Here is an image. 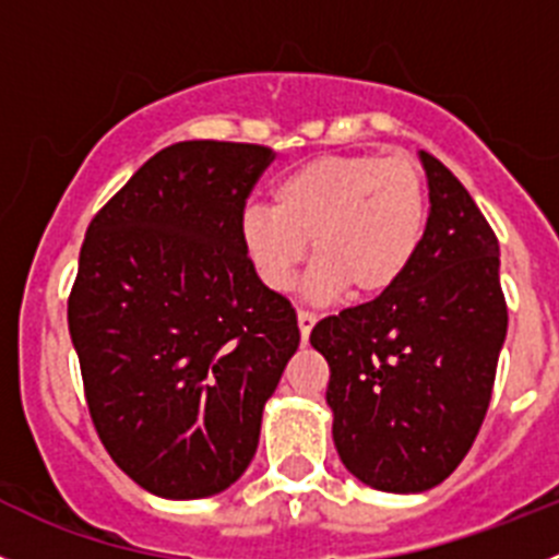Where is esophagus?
I'll return each mask as SVG.
<instances>
[{
	"mask_svg": "<svg viewBox=\"0 0 559 559\" xmlns=\"http://www.w3.org/2000/svg\"><path fill=\"white\" fill-rule=\"evenodd\" d=\"M314 322H317L314 311H309V309L297 311V325H300V336H304V342H309L311 328H314Z\"/></svg>",
	"mask_w": 559,
	"mask_h": 559,
	"instance_id": "esophagus-1",
	"label": "esophagus"
}]
</instances>
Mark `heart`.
I'll return each instance as SVG.
<instances>
[{
	"label": "heart",
	"mask_w": 559,
	"mask_h": 559,
	"mask_svg": "<svg viewBox=\"0 0 559 559\" xmlns=\"http://www.w3.org/2000/svg\"><path fill=\"white\" fill-rule=\"evenodd\" d=\"M425 226V179L408 154L325 156L284 176L273 209H245L242 245L273 292L295 286L311 242L314 295H383L414 264Z\"/></svg>",
	"instance_id": "obj_1"
}]
</instances>
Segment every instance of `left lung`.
I'll return each instance as SVG.
<instances>
[{
    "label": "left lung",
    "mask_w": 559,
    "mask_h": 559,
    "mask_svg": "<svg viewBox=\"0 0 559 559\" xmlns=\"http://www.w3.org/2000/svg\"><path fill=\"white\" fill-rule=\"evenodd\" d=\"M419 156L430 217L414 264L397 286L311 331L331 367L338 457L389 493L430 491L461 466L508 333L497 234L444 162Z\"/></svg>",
    "instance_id": "8db88e82"
}]
</instances>
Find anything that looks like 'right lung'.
I'll return each instance as SVG.
<instances>
[{
    "instance_id": "1",
    "label": "right lung",
    "mask_w": 559,
    "mask_h": 559,
    "mask_svg": "<svg viewBox=\"0 0 559 559\" xmlns=\"http://www.w3.org/2000/svg\"><path fill=\"white\" fill-rule=\"evenodd\" d=\"M273 148L185 140L96 212L68 295L104 450L145 491L201 499L253 461L264 403L300 344L259 281L242 215Z\"/></svg>"
}]
</instances>
